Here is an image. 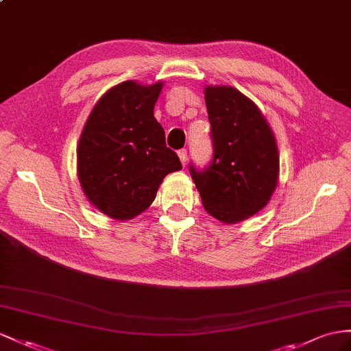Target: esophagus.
Segmentation results:
<instances>
[{"mask_svg": "<svg viewBox=\"0 0 351 351\" xmlns=\"http://www.w3.org/2000/svg\"><path fill=\"white\" fill-rule=\"evenodd\" d=\"M178 156H179V160H181L182 166H186V160H188V152H186V149H181V151H179Z\"/></svg>", "mask_w": 351, "mask_h": 351, "instance_id": "esophagus-1", "label": "esophagus"}]
</instances>
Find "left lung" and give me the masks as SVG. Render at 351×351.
I'll list each match as a JSON object with an SVG mask.
<instances>
[{"mask_svg": "<svg viewBox=\"0 0 351 351\" xmlns=\"http://www.w3.org/2000/svg\"><path fill=\"white\" fill-rule=\"evenodd\" d=\"M213 160L203 172L190 167L203 208L223 223L263 210L278 182V149L261 110L231 86H206Z\"/></svg>", "mask_w": 351, "mask_h": 351, "instance_id": "1", "label": "left lung"}]
</instances>
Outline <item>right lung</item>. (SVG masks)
<instances>
[{
	"label": "right lung",
	"instance_id": "right-lung-1",
	"mask_svg": "<svg viewBox=\"0 0 351 351\" xmlns=\"http://www.w3.org/2000/svg\"><path fill=\"white\" fill-rule=\"evenodd\" d=\"M163 82L128 80L93 106L77 145V176L87 200L106 217L128 221L154 202L166 175L181 170L154 117Z\"/></svg>",
	"mask_w": 351,
	"mask_h": 351
}]
</instances>
